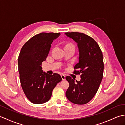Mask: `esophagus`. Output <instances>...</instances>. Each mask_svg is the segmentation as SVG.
<instances>
[{"mask_svg": "<svg viewBox=\"0 0 125 125\" xmlns=\"http://www.w3.org/2000/svg\"><path fill=\"white\" fill-rule=\"evenodd\" d=\"M61 78H62V80H65V75H61Z\"/></svg>", "mask_w": 125, "mask_h": 125, "instance_id": "1", "label": "esophagus"}]
</instances>
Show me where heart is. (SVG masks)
<instances>
[{
  "instance_id": "obj_1",
  "label": "heart",
  "mask_w": 125,
  "mask_h": 125,
  "mask_svg": "<svg viewBox=\"0 0 125 125\" xmlns=\"http://www.w3.org/2000/svg\"><path fill=\"white\" fill-rule=\"evenodd\" d=\"M66 46H74L73 45V44H71V43H68L67 45H66Z\"/></svg>"
}]
</instances>
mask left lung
<instances>
[{"instance_id":"obj_1","label":"left lung","mask_w":125,"mask_h":125,"mask_svg":"<svg viewBox=\"0 0 125 125\" xmlns=\"http://www.w3.org/2000/svg\"><path fill=\"white\" fill-rule=\"evenodd\" d=\"M65 34L77 43L79 62L74 67L73 73L81 75V80H76V82L70 76L66 77L69 87L65 94L71 102L84 105L89 102L96 94L103 79L102 52L97 42L86 34L78 32Z\"/></svg>"}]
</instances>
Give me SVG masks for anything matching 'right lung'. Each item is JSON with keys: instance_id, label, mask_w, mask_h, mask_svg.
<instances>
[{"instance_id": "1", "label": "right lung", "mask_w": 125, "mask_h": 125, "mask_svg": "<svg viewBox=\"0 0 125 125\" xmlns=\"http://www.w3.org/2000/svg\"><path fill=\"white\" fill-rule=\"evenodd\" d=\"M60 33H41L26 42L18 57V70L23 92L31 102L36 104L48 102L58 82L60 75H48L42 70L53 41Z\"/></svg>"}]
</instances>
